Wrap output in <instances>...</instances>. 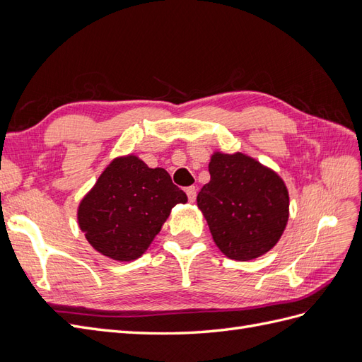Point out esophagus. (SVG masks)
Here are the masks:
<instances>
[{
    "mask_svg": "<svg viewBox=\"0 0 362 362\" xmlns=\"http://www.w3.org/2000/svg\"><path fill=\"white\" fill-rule=\"evenodd\" d=\"M185 193H187V198H189L190 202L196 201V187H194V185H190V187L185 189Z\"/></svg>",
    "mask_w": 362,
    "mask_h": 362,
    "instance_id": "34e87169",
    "label": "esophagus"
}]
</instances>
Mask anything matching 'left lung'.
<instances>
[{
  "mask_svg": "<svg viewBox=\"0 0 362 362\" xmlns=\"http://www.w3.org/2000/svg\"><path fill=\"white\" fill-rule=\"evenodd\" d=\"M210 182L198 193V206L214 243L237 261L264 255L288 222V190L276 172L249 156L214 152Z\"/></svg>",
  "mask_w": 362,
  "mask_h": 362,
  "instance_id": "8db88e82",
  "label": "left lung"
}]
</instances>
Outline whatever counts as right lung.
Returning <instances> with one entry per match:
<instances>
[{"mask_svg":"<svg viewBox=\"0 0 362 362\" xmlns=\"http://www.w3.org/2000/svg\"><path fill=\"white\" fill-rule=\"evenodd\" d=\"M187 196L170 175L151 169L136 156L115 158L78 205V225L87 242L116 261L145 254L177 204Z\"/></svg>","mask_w":362,"mask_h":362,"instance_id":"1","label":"right lung"}]
</instances>
